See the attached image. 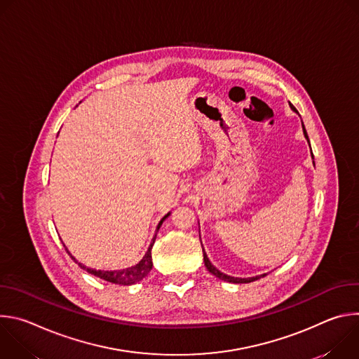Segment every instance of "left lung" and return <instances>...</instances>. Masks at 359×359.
Here are the masks:
<instances>
[{
	"label": "left lung",
	"mask_w": 359,
	"mask_h": 359,
	"mask_svg": "<svg viewBox=\"0 0 359 359\" xmlns=\"http://www.w3.org/2000/svg\"><path fill=\"white\" fill-rule=\"evenodd\" d=\"M290 107H291V109L292 111H295V108L290 104ZM302 132H304V136L306 137V140H309V143H310V139H309V135H306V130H305V126H304V123H302ZM311 147V146H310ZM203 260H204V266H206V269L213 274V276H216L217 278H220V280H224V281H227V283H234V284H243V283H251V281H255V280H259V278H262V277H264V276H267V274H262V276H255V277H248V278H238V277H231V276H227V274H224V273H222V271H219L212 263H210V260L208 259V254H206V251H204V248H203Z\"/></svg>",
	"instance_id": "left-lung-1"
}]
</instances>
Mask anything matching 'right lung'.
Segmentation results:
<instances>
[{
	"instance_id": "1",
	"label": "right lung",
	"mask_w": 359,
	"mask_h": 359,
	"mask_svg": "<svg viewBox=\"0 0 359 359\" xmlns=\"http://www.w3.org/2000/svg\"><path fill=\"white\" fill-rule=\"evenodd\" d=\"M169 215H170V213H168V215L159 222L156 231H159L162 223L169 217ZM155 240H156V234H155V237H153V240H151V243H150V245H149L146 254L143 255V259H142L136 266H132V267H129V269L116 270V271H102V270L88 269V267L82 266L81 263H78V264L81 266V269L86 270L89 274H93V276H96V277H99V278H102V280L114 283V284L130 285V284H135V283L143 280V278L149 274V271L151 270V266H153V263H151V247H153V244H155ZM65 250H67V247H65ZM67 251H68V250H67ZM68 254H69V251H68ZM71 259H72L74 262H76L75 257H72V255H71Z\"/></svg>"
}]
</instances>
